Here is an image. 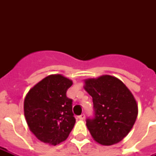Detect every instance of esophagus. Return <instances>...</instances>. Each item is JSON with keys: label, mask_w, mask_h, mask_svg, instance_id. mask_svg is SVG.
<instances>
[{"label": "esophagus", "mask_w": 156, "mask_h": 156, "mask_svg": "<svg viewBox=\"0 0 156 156\" xmlns=\"http://www.w3.org/2000/svg\"><path fill=\"white\" fill-rule=\"evenodd\" d=\"M78 118L80 119V120H84L85 119V114H82L80 116H78Z\"/></svg>", "instance_id": "34e87169"}]
</instances>
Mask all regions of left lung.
<instances>
[{
    "label": "left lung",
    "instance_id": "obj_1",
    "mask_svg": "<svg viewBox=\"0 0 156 156\" xmlns=\"http://www.w3.org/2000/svg\"><path fill=\"white\" fill-rule=\"evenodd\" d=\"M84 83L95 109V118L87 119L93 139L104 146L121 142L138 116V104L132 92L119 78L107 74L85 79Z\"/></svg>",
    "mask_w": 156,
    "mask_h": 156
}]
</instances>
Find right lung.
Returning <instances> with one entry per match:
<instances>
[{
  "label": "right lung",
  "instance_id": "right-lung-1",
  "mask_svg": "<svg viewBox=\"0 0 156 156\" xmlns=\"http://www.w3.org/2000/svg\"><path fill=\"white\" fill-rule=\"evenodd\" d=\"M73 81L51 74L35 84L24 100V116L30 130L40 141L56 146L66 140L75 124L72 100L66 91Z\"/></svg>",
  "mask_w": 156,
  "mask_h": 156
}]
</instances>
